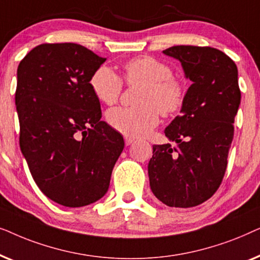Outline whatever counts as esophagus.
<instances>
[{
    "mask_svg": "<svg viewBox=\"0 0 260 260\" xmlns=\"http://www.w3.org/2000/svg\"><path fill=\"white\" fill-rule=\"evenodd\" d=\"M124 141H125V144H126V145H130L131 143H134L135 138L130 137V136H125V137H124Z\"/></svg>",
    "mask_w": 260,
    "mask_h": 260,
    "instance_id": "obj_1",
    "label": "esophagus"
}]
</instances>
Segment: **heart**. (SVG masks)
<instances>
[{"label":"heart","instance_id":"b5f03b06","mask_svg":"<svg viewBox=\"0 0 260 260\" xmlns=\"http://www.w3.org/2000/svg\"><path fill=\"white\" fill-rule=\"evenodd\" d=\"M127 85L141 86L133 108H113L106 120L113 129L130 137L144 136L158 124L159 112L172 116L182 110L187 99V85L173 76L168 63L154 56H140L123 66ZM90 86L98 101L106 105L117 103L123 81L111 67L102 65L91 76Z\"/></svg>","mask_w":260,"mask_h":260}]
</instances>
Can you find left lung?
Returning <instances> with one entry per match:
<instances>
[{
  "label": "left lung",
  "instance_id": "obj_1",
  "mask_svg": "<svg viewBox=\"0 0 260 260\" xmlns=\"http://www.w3.org/2000/svg\"><path fill=\"white\" fill-rule=\"evenodd\" d=\"M179 60L191 80L181 115L166 127L169 141L152 145L148 165L151 191L169 207H194L218 190L225 175L241 93L238 69L212 47L173 46L163 51Z\"/></svg>",
  "mask_w": 260,
  "mask_h": 260
}]
</instances>
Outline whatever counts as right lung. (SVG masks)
<instances>
[{
	"instance_id": "right-lung-1",
	"label": "right lung",
	"mask_w": 260,
	"mask_h": 260,
	"mask_svg": "<svg viewBox=\"0 0 260 260\" xmlns=\"http://www.w3.org/2000/svg\"><path fill=\"white\" fill-rule=\"evenodd\" d=\"M105 60L81 45L42 44L17 67L21 151L42 193L66 207L104 197L124 148L90 86Z\"/></svg>"
}]
</instances>
